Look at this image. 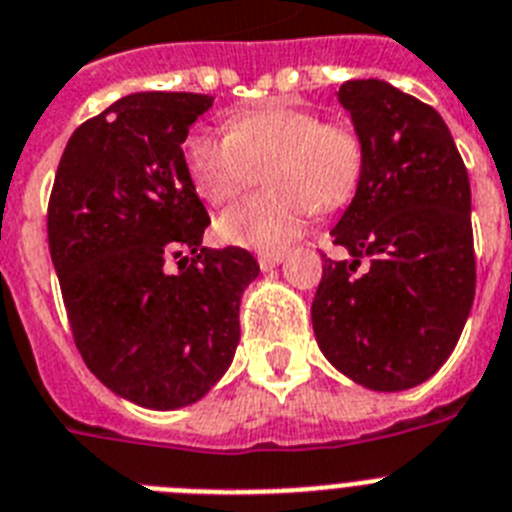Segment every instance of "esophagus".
<instances>
[{"label": "esophagus", "mask_w": 512, "mask_h": 512, "mask_svg": "<svg viewBox=\"0 0 512 512\" xmlns=\"http://www.w3.org/2000/svg\"><path fill=\"white\" fill-rule=\"evenodd\" d=\"M283 257H286L283 252H260V255H257V262H260L262 270H273L275 265H281Z\"/></svg>", "instance_id": "obj_1"}]
</instances>
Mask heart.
Wrapping results in <instances>:
<instances>
[{
    "mask_svg": "<svg viewBox=\"0 0 512 512\" xmlns=\"http://www.w3.org/2000/svg\"><path fill=\"white\" fill-rule=\"evenodd\" d=\"M185 164L203 201L226 206L260 180L270 188L221 213L224 242L283 250L309 224L311 213L350 203L366 170L363 141L350 123L319 121L317 113L270 102L231 115L226 133L195 131Z\"/></svg>",
    "mask_w": 512,
    "mask_h": 512,
    "instance_id": "obj_1",
    "label": "heart"
}]
</instances>
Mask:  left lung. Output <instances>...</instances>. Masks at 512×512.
Segmentation results:
<instances>
[{"instance_id":"obj_1","label":"left lung","mask_w":512,"mask_h":512,"mask_svg":"<svg viewBox=\"0 0 512 512\" xmlns=\"http://www.w3.org/2000/svg\"><path fill=\"white\" fill-rule=\"evenodd\" d=\"M337 97L366 170L332 229L353 260L322 255L311 324L337 371L373 391L412 389L448 361L474 301L469 175L438 110L417 97L381 79H350Z\"/></svg>"}]
</instances>
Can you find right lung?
I'll return each instance as SVG.
<instances>
[{
	"label": "right lung",
	"mask_w": 512,
	"mask_h": 512,
	"mask_svg": "<svg viewBox=\"0 0 512 512\" xmlns=\"http://www.w3.org/2000/svg\"><path fill=\"white\" fill-rule=\"evenodd\" d=\"M213 97L136 92L84 121L48 198V247L87 368L149 410L193 404L239 342V299L260 273L242 247H201L211 224L182 141ZM190 249L170 274L166 262Z\"/></svg>",
	"instance_id": "add662e5"
}]
</instances>
